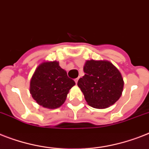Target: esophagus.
<instances>
[{
	"label": "esophagus",
	"instance_id": "esophagus-1",
	"mask_svg": "<svg viewBox=\"0 0 149 149\" xmlns=\"http://www.w3.org/2000/svg\"><path fill=\"white\" fill-rule=\"evenodd\" d=\"M78 80H79V78L75 79V83H78Z\"/></svg>",
	"mask_w": 149,
	"mask_h": 149
}]
</instances>
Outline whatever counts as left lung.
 I'll use <instances>...</instances> for the list:
<instances>
[{"label":"left lung","instance_id":"left-lung-1","mask_svg":"<svg viewBox=\"0 0 149 149\" xmlns=\"http://www.w3.org/2000/svg\"><path fill=\"white\" fill-rule=\"evenodd\" d=\"M85 75L77 85L89 106L106 109L120 98L124 82L120 72L108 61L88 60L83 67Z\"/></svg>","mask_w":149,"mask_h":149}]
</instances>
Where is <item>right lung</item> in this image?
Segmentation results:
<instances>
[{"label": "right lung", "mask_w": 149, "mask_h": 149, "mask_svg": "<svg viewBox=\"0 0 149 149\" xmlns=\"http://www.w3.org/2000/svg\"><path fill=\"white\" fill-rule=\"evenodd\" d=\"M74 80L69 78L59 63H43L35 70L31 80L32 97L40 106L56 109L62 106L69 90L75 85Z\"/></svg>", "instance_id": "add662e5"}]
</instances>
